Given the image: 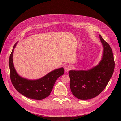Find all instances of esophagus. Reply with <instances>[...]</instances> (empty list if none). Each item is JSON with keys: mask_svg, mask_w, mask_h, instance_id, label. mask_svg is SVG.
Returning a JSON list of instances; mask_svg holds the SVG:
<instances>
[{"mask_svg": "<svg viewBox=\"0 0 121 121\" xmlns=\"http://www.w3.org/2000/svg\"><path fill=\"white\" fill-rule=\"evenodd\" d=\"M64 69H65V72H69L71 69V67L69 65H65L64 66Z\"/></svg>", "mask_w": 121, "mask_h": 121, "instance_id": "34e87169", "label": "esophagus"}]
</instances>
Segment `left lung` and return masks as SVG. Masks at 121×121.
<instances>
[{
    "label": "left lung",
    "instance_id": "1",
    "mask_svg": "<svg viewBox=\"0 0 121 121\" xmlns=\"http://www.w3.org/2000/svg\"><path fill=\"white\" fill-rule=\"evenodd\" d=\"M99 36L104 50L99 64L87 71L71 70L69 72L71 91L79 99L87 100L98 96L104 89L114 72L115 62L112 49Z\"/></svg>",
    "mask_w": 121,
    "mask_h": 121
}]
</instances>
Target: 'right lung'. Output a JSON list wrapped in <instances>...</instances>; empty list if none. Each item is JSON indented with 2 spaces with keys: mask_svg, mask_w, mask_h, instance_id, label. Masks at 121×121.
Returning a JSON list of instances; mask_svg holds the SVG:
<instances>
[{
  "mask_svg": "<svg viewBox=\"0 0 121 121\" xmlns=\"http://www.w3.org/2000/svg\"><path fill=\"white\" fill-rule=\"evenodd\" d=\"M17 44H15L9 58L10 75L12 83L19 93L27 98L42 100L47 98L52 92L56 80L64 73L63 68L52 71L44 77L36 80H29L19 75L14 68L13 55Z\"/></svg>",
  "mask_w": 121,
  "mask_h": 121,
  "instance_id": "obj_1",
  "label": "right lung"
}]
</instances>
